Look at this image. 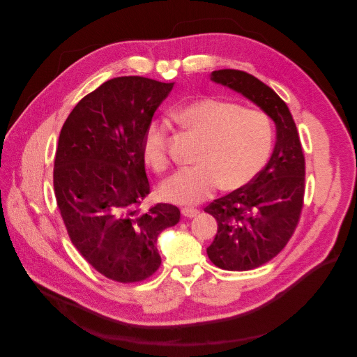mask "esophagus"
Returning a JSON list of instances; mask_svg holds the SVG:
<instances>
[{"label":"esophagus","mask_w":357,"mask_h":357,"mask_svg":"<svg viewBox=\"0 0 357 357\" xmlns=\"http://www.w3.org/2000/svg\"><path fill=\"white\" fill-rule=\"evenodd\" d=\"M198 213H199V210H197V208H189V207L181 208V214L185 215V218H188V219L195 218V215H197Z\"/></svg>","instance_id":"esophagus-1"}]
</instances>
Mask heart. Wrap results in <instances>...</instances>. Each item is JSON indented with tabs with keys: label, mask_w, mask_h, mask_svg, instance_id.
<instances>
[{
	"label": "heart",
	"mask_w": 357,
	"mask_h": 357,
	"mask_svg": "<svg viewBox=\"0 0 357 357\" xmlns=\"http://www.w3.org/2000/svg\"><path fill=\"white\" fill-rule=\"evenodd\" d=\"M172 119L202 138L198 165L180 168L159 186L164 201L190 205L210 198L220 186L236 190L262 171L273 149V125L256 109L214 96H201L172 112ZM142 152L158 174L169 165L168 125L155 119L146 128Z\"/></svg>",
	"instance_id": "heart-1"
}]
</instances>
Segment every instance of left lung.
Segmentation results:
<instances>
[{
    "label": "left lung",
    "mask_w": 357,
    "mask_h": 357,
    "mask_svg": "<svg viewBox=\"0 0 357 357\" xmlns=\"http://www.w3.org/2000/svg\"><path fill=\"white\" fill-rule=\"evenodd\" d=\"M211 80L261 107L277 129L271 159L255 180L204 208L218 220L210 261L226 271H248L271 261L294 235L304 205L305 158L294 117L269 86L240 70L213 71Z\"/></svg>",
    "instance_id": "left-lung-1"
}]
</instances>
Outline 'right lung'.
Returning <instances> with one entry per match:
<instances>
[{
    "label": "right lung",
    "mask_w": 357,
    "mask_h": 357,
    "mask_svg": "<svg viewBox=\"0 0 357 357\" xmlns=\"http://www.w3.org/2000/svg\"><path fill=\"white\" fill-rule=\"evenodd\" d=\"M174 83L139 75L107 80L74 107L63 123L53 188L74 247L104 277L137 283L160 266L159 234L180 210L139 205L150 193L142 142Z\"/></svg>",
    "instance_id": "right-lung-1"
}]
</instances>
